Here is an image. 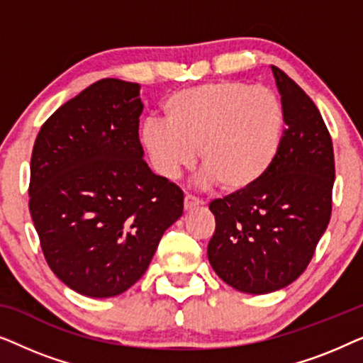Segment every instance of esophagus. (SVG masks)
<instances>
[{
  "label": "esophagus",
  "instance_id": "esophagus-1",
  "mask_svg": "<svg viewBox=\"0 0 363 363\" xmlns=\"http://www.w3.org/2000/svg\"><path fill=\"white\" fill-rule=\"evenodd\" d=\"M201 203L203 201L200 200V198H196V196H193V195H185V203H183V205H185V210L188 211V210H193V208L200 206Z\"/></svg>",
  "mask_w": 363,
  "mask_h": 363
}]
</instances>
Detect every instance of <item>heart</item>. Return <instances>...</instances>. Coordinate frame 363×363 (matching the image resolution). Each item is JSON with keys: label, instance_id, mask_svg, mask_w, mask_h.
<instances>
[{"label": "heart", "instance_id": "heart-1", "mask_svg": "<svg viewBox=\"0 0 363 363\" xmlns=\"http://www.w3.org/2000/svg\"><path fill=\"white\" fill-rule=\"evenodd\" d=\"M165 123L148 121L140 142L155 170L175 178L200 163L226 193L256 186L279 157L284 111L269 89L220 81L185 89L163 102Z\"/></svg>", "mask_w": 363, "mask_h": 363}]
</instances>
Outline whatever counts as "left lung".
<instances>
[{
	"instance_id": "obj_1",
	"label": "left lung",
	"mask_w": 363,
	"mask_h": 363,
	"mask_svg": "<svg viewBox=\"0 0 363 363\" xmlns=\"http://www.w3.org/2000/svg\"><path fill=\"white\" fill-rule=\"evenodd\" d=\"M284 111L279 157L256 186L210 203L216 230L208 259L228 286L267 294L306 271L327 230L335 180L334 147L319 108L271 66Z\"/></svg>"
}]
</instances>
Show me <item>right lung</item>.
<instances>
[{
  "mask_svg": "<svg viewBox=\"0 0 363 363\" xmlns=\"http://www.w3.org/2000/svg\"><path fill=\"white\" fill-rule=\"evenodd\" d=\"M140 86L102 79L44 122L29 211L49 267L87 297H113L145 274L183 191L143 160Z\"/></svg>",
  "mask_w": 363,
  "mask_h": 363,
  "instance_id": "add662e5",
  "label": "right lung"
}]
</instances>
